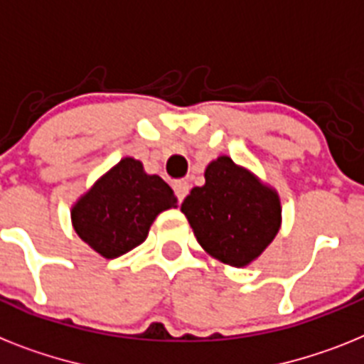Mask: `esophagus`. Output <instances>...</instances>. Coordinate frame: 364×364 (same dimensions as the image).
Here are the masks:
<instances>
[{
    "instance_id": "obj_1",
    "label": "esophagus",
    "mask_w": 364,
    "mask_h": 364,
    "mask_svg": "<svg viewBox=\"0 0 364 364\" xmlns=\"http://www.w3.org/2000/svg\"><path fill=\"white\" fill-rule=\"evenodd\" d=\"M173 191H176L177 200L181 203V201L185 200V196L188 194V191H191V185H188V181H185V179H179V181L173 183Z\"/></svg>"
}]
</instances>
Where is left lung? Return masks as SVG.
Returning <instances> with one entry per match:
<instances>
[{
    "mask_svg": "<svg viewBox=\"0 0 364 364\" xmlns=\"http://www.w3.org/2000/svg\"><path fill=\"white\" fill-rule=\"evenodd\" d=\"M181 210L201 248L231 267L257 259L281 225L276 191L225 155L207 166L205 185L192 188Z\"/></svg>",
    "mask_w": 364,
    "mask_h": 364,
    "instance_id": "left-lung-1",
    "label": "left lung"
}]
</instances>
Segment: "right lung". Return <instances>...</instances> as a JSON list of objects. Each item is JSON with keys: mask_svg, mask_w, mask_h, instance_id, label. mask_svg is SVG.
<instances>
[{"mask_svg": "<svg viewBox=\"0 0 364 364\" xmlns=\"http://www.w3.org/2000/svg\"><path fill=\"white\" fill-rule=\"evenodd\" d=\"M170 207H177L172 188L148 176L140 161L125 157L73 205L72 224L90 248L116 259L144 242L149 225Z\"/></svg>", "mask_w": 364, "mask_h": 364, "instance_id": "obj_1", "label": "right lung"}]
</instances>
